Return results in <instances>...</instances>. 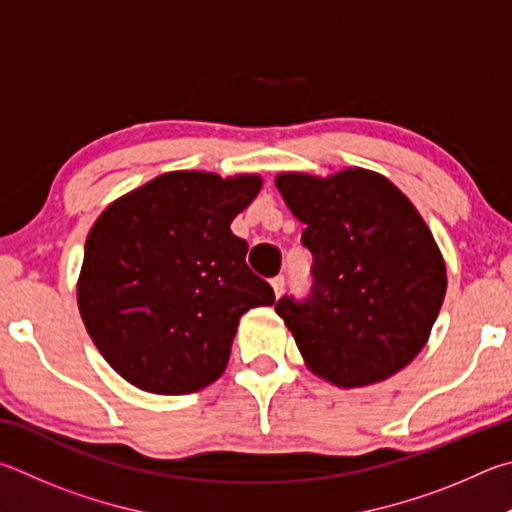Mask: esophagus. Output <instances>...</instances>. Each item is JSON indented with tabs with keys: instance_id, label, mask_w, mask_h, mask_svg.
<instances>
[{
	"instance_id": "34e87169",
	"label": "esophagus",
	"mask_w": 512,
	"mask_h": 512,
	"mask_svg": "<svg viewBox=\"0 0 512 512\" xmlns=\"http://www.w3.org/2000/svg\"><path fill=\"white\" fill-rule=\"evenodd\" d=\"M272 288H274L276 297H281L283 290H285V276H274V279H272Z\"/></svg>"
}]
</instances>
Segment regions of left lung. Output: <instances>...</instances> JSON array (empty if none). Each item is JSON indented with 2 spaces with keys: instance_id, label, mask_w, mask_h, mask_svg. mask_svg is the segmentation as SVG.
<instances>
[{
  "instance_id": "1",
  "label": "left lung",
  "mask_w": 512,
  "mask_h": 512,
  "mask_svg": "<svg viewBox=\"0 0 512 512\" xmlns=\"http://www.w3.org/2000/svg\"><path fill=\"white\" fill-rule=\"evenodd\" d=\"M276 186L306 224V299L274 310L319 378L353 389L391 378L423 351L443 306L445 261L416 206L387 177L346 168L326 179L281 173Z\"/></svg>"
}]
</instances>
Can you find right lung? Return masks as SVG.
Masks as SVG:
<instances>
[{"label": "right lung", "instance_id": "obj_1", "mask_svg": "<svg viewBox=\"0 0 512 512\" xmlns=\"http://www.w3.org/2000/svg\"><path fill=\"white\" fill-rule=\"evenodd\" d=\"M258 175H159L98 215L85 242L78 308L107 364L134 387L184 396L227 369L240 317L272 306L231 220Z\"/></svg>", "mask_w": 512, "mask_h": 512}]
</instances>
